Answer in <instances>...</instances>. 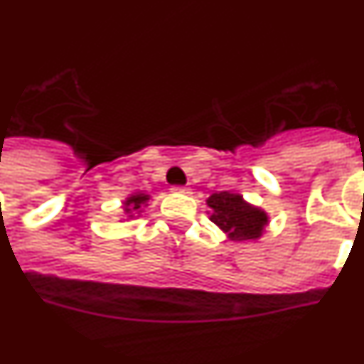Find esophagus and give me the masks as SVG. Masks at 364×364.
Returning a JSON list of instances; mask_svg holds the SVG:
<instances>
[{
  "mask_svg": "<svg viewBox=\"0 0 364 364\" xmlns=\"http://www.w3.org/2000/svg\"><path fill=\"white\" fill-rule=\"evenodd\" d=\"M172 192H181V194H185V192H188L187 187H172Z\"/></svg>",
  "mask_w": 364,
  "mask_h": 364,
  "instance_id": "34e87169",
  "label": "esophagus"
}]
</instances>
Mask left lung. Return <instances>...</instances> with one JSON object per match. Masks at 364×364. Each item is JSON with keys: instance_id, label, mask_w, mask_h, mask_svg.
<instances>
[{"instance_id": "obj_1", "label": "left lung", "mask_w": 364, "mask_h": 364, "mask_svg": "<svg viewBox=\"0 0 364 364\" xmlns=\"http://www.w3.org/2000/svg\"><path fill=\"white\" fill-rule=\"evenodd\" d=\"M207 205L210 207V222H215L233 242L261 239L268 225L267 210L252 205L235 192L224 191L210 194L207 198Z\"/></svg>"}]
</instances>
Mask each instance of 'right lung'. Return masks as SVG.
<instances>
[{
  "label": "right lung",
  "mask_w": 364,
  "mask_h": 364,
  "mask_svg": "<svg viewBox=\"0 0 364 364\" xmlns=\"http://www.w3.org/2000/svg\"><path fill=\"white\" fill-rule=\"evenodd\" d=\"M149 194H144V192H135L131 194L129 198H125L124 201V215L127 218H135V216H140V213L144 210V207H148Z\"/></svg>",
  "instance_id": "add662e5"
}]
</instances>
